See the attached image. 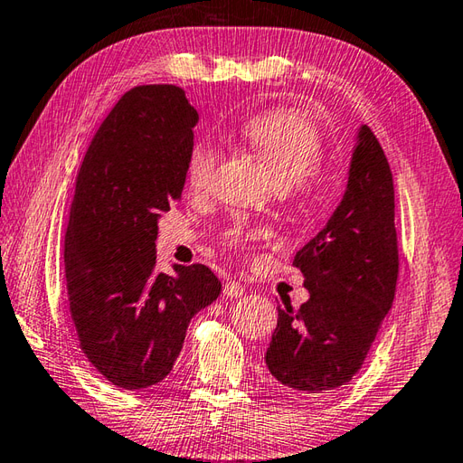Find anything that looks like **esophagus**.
Returning a JSON list of instances; mask_svg holds the SVG:
<instances>
[{
	"label": "esophagus",
	"instance_id": "34e87169",
	"mask_svg": "<svg viewBox=\"0 0 463 463\" xmlns=\"http://www.w3.org/2000/svg\"><path fill=\"white\" fill-rule=\"evenodd\" d=\"M222 294H224V297H229V298H239V297H242V294H244V287H242L241 282L229 280V282H224Z\"/></svg>",
	"mask_w": 463,
	"mask_h": 463
}]
</instances>
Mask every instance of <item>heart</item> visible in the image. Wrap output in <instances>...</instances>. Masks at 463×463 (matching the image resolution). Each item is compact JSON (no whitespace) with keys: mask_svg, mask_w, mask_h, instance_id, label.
Instances as JSON below:
<instances>
[{"mask_svg":"<svg viewBox=\"0 0 463 463\" xmlns=\"http://www.w3.org/2000/svg\"><path fill=\"white\" fill-rule=\"evenodd\" d=\"M242 139L267 166L280 189L307 184L322 161L324 143L318 127L297 111H269L252 117L242 127ZM219 149L209 141L193 146L186 163V183L193 191H204L211 183Z\"/></svg>","mask_w":463,"mask_h":463,"instance_id":"1","label":"heart"}]
</instances>
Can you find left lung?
Returning <instances> with one entry per match:
<instances>
[{
  "label": "left lung",
  "instance_id": "obj_1",
  "mask_svg": "<svg viewBox=\"0 0 463 463\" xmlns=\"http://www.w3.org/2000/svg\"><path fill=\"white\" fill-rule=\"evenodd\" d=\"M292 264L310 298L298 310L279 307L264 360L287 388L324 394L362 368L396 292L394 181L368 125L358 129L340 204Z\"/></svg>",
  "mask_w": 463,
  "mask_h": 463
}]
</instances>
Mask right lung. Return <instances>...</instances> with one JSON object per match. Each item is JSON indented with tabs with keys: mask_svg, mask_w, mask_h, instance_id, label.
I'll list each match as a JSON object with an SVG mask.
<instances>
[{
	"mask_svg": "<svg viewBox=\"0 0 463 463\" xmlns=\"http://www.w3.org/2000/svg\"><path fill=\"white\" fill-rule=\"evenodd\" d=\"M199 113L175 85L127 91L95 133L65 232L69 312L97 372L123 390L169 376L196 312L221 294L204 264L156 272L161 214L181 199Z\"/></svg>",
	"mask_w": 463,
	"mask_h": 463,
	"instance_id": "obj_1",
	"label": "right lung"
}]
</instances>
